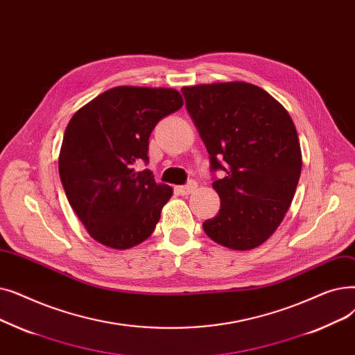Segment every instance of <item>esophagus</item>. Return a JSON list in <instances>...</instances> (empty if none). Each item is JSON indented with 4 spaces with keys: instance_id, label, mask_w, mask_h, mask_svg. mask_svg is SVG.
<instances>
[{
    "instance_id": "esophagus-1",
    "label": "esophagus",
    "mask_w": 355,
    "mask_h": 355,
    "mask_svg": "<svg viewBox=\"0 0 355 355\" xmlns=\"http://www.w3.org/2000/svg\"><path fill=\"white\" fill-rule=\"evenodd\" d=\"M196 189V183L191 182L189 184H184V187H176V192L182 196H188Z\"/></svg>"
}]
</instances>
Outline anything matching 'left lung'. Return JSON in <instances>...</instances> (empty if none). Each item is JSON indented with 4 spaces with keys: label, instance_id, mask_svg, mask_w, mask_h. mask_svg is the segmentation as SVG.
Listing matches in <instances>:
<instances>
[{
    "label": "left lung",
    "instance_id": "left-lung-1",
    "mask_svg": "<svg viewBox=\"0 0 355 355\" xmlns=\"http://www.w3.org/2000/svg\"><path fill=\"white\" fill-rule=\"evenodd\" d=\"M182 94L211 168L225 172L212 183L221 208L202 224L205 234L231 250L261 245L283 221L300 178V143L289 112L241 80L183 87Z\"/></svg>",
    "mask_w": 355,
    "mask_h": 355
}]
</instances>
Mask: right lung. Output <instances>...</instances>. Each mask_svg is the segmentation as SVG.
I'll return each mask as SVG.
<instances>
[{
    "label": "right lung",
    "mask_w": 355,
    "mask_h": 355,
    "mask_svg": "<svg viewBox=\"0 0 355 355\" xmlns=\"http://www.w3.org/2000/svg\"><path fill=\"white\" fill-rule=\"evenodd\" d=\"M182 105L176 89L123 85L99 94L71 118L59 175L72 209L96 243L128 250L153 234L173 189L132 166L148 162L151 131Z\"/></svg>",
    "instance_id": "obj_1"
}]
</instances>
